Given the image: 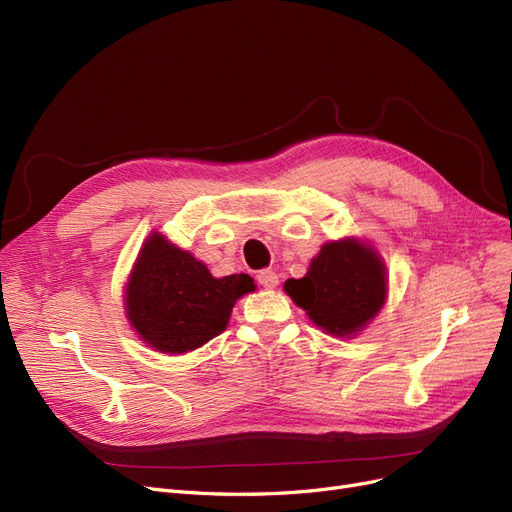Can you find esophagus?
<instances>
[{
	"mask_svg": "<svg viewBox=\"0 0 512 512\" xmlns=\"http://www.w3.org/2000/svg\"><path fill=\"white\" fill-rule=\"evenodd\" d=\"M257 282L263 286V288H274L278 284V274L274 270H261L257 274Z\"/></svg>",
	"mask_w": 512,
	"mask_h": 512,
	"instance_id": "1",
	"label": "esophagus"
}]
</instances>
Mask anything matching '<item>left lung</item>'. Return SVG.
<instances>
[{
	"mask_svg": "<svg viewBox=\"0 0 512 512\" xmlns=\"http://www.w3.org/2000/svg\"><path fill=\"white\" fill-rule=\"evenodd\" d=\"M284 291L316 326L347 337L379 314L387 297V278L379 255L347 238L324 244L309 272L299 280H286Z\"/></svg>",
	"mask_w": 512,
	"mask_h": 512,
	"instance_id": "obj_1",
	"label": "left lung"
}]
</instances>
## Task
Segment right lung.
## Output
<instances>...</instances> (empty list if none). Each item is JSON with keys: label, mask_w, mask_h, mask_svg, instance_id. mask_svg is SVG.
<instances>
[{"label": "right lung", "mask_w": 512, "mask_h": 512, "mask_svg": "<svg viewBox=\"0 0 512 512\" xmlns=\"http://www.w3.org/2000/svg\"><path fill=\"white\" fill-rule=\"evenodd\" d=\"M253 288L247 274L213 278L188 251L152 234L127 284V318L150 347L184 353L217 337L236 299Z\"/></svg>", "instance_id": "1"}]
</instances>
